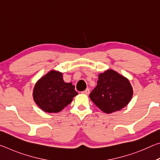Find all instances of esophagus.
<instances>
[{
  "instance_id": "esophagus-1",
  "label": "esophagus",
  "mask_w": 160,
  "mask_h": 160,
  "mask_svg": "<svg viewBox=\"0 0 160 160\" xmlns=\"http://www.w3.org/2000/svg\"><path fill=\"white\" fill-rule=\"evenodd\" d=\"M82 94H88H88H90V90H89L88 88L86 89L85 90H84L83 92H82Z\"/></svg>"
}]
</instances>
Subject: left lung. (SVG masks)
Masks as SVG:
<instances>
[{
	"mask_svg": "<svg viewBox=\"0 0 160 160\" xmlns=\"http://www.w3.org/2000/svg\"><path fill=\"white\" fill-rule=\"evenodd\" d=\"M132 96V88L128 79L112 70L99 75L97 85L90 94L94 104L107 113L123 109Z\"/></svg>",
	"mask_w": 160,
	"mask_h": 160,
	"instance_id": "left-lung-1",
	"label": "left lung"
}]
</instances>
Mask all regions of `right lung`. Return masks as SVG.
I'll return each mask as SVG.
<instances>
[{
  "mask_svg": "<svg viewBox=\"0 0 160 160\" xmlns=\"http://www.w3.org/2000/svg\"><path fill=\"white\" fill-rule=\"evenodd\" d=\"M78 92L72 83L65 82L62 73L51 70L37 82L34 88V102L48 113H57L72 102Z\"/></svg>",
  "mask_w": 160,
  "mask_h": 160,
  "instance_id": "obj_1",
  "label": "right lung"
}]
</instances>
